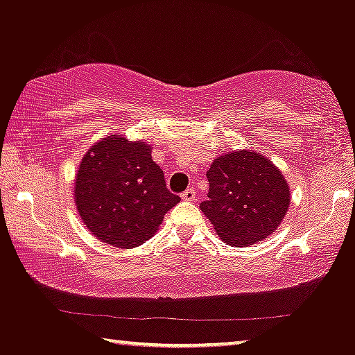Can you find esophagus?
Masks as SVG:
<instances>
[{"label":"esophagus","instance_id":"obj_1","mask_svg":"<svg viewBox=\"0 0 355 355\" xmlns=\"http://www.w3.org/2000/svg\"><path fill=\"white\" fill-rule=\"evenodd\" d=\"M195 196H196V191H195L193 187H191V189H187V190L182 193V198L187 200V202H193Z\"/></svg>","mask_w":355,"mask_h":355}]
</instances>
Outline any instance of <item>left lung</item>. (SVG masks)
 <instances>
[{
    "mask_svg": "<svg viewBox=\"0 0 355 355\" xmlns=\"http://www.w3.org/2000/svg\"><path fill=\"white\" fill-rule=\"evenodd\" d=\"M207 178L208 200L200 208L228 245L250 246L264 240L288 211V183L258 152H226L213 162Z\"/></svg>",
    "mask_w": 355,
    "mask_h": 355,
    "instance_id": "left-lung-1",
    "label": "left lung"
}]
</instances>
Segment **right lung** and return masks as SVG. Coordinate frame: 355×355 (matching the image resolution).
I'll use <instances>...</instances> for the list:
<instances>
[{
	"label": "right lung",
	"mask_w": 355,
	"mask_h": 355,
	"mask_svg": "<svg viewBox=\"0 0 355 355\" xmlns=\"http://www.w3.org/2000/svg\"><path fill=\"white\" fill-rule=\"evenodd\" d=\"M76 207L92 234L134 248L150 240L165 213L180 202L145 142L107 137L89 148L76 177Z\"/></svg>",
	"instance_id": "1"
}]
</instances>
